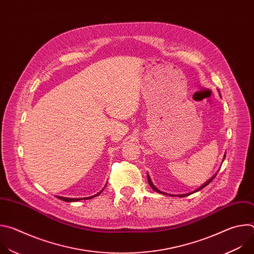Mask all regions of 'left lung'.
<instances>
[{"label": "left lung", "instance_id": "left-lung-1", "mask_svg": "<svg viewBox=\"0 0 254 254\" xmlns=\"http://www.w3.org/2000/svg\"><path fill=\"white\" fill-rule=\"evenodd\" d=\"M225 156L226 155H224V157H223V160L225 159ZM216 175L217 174H215L211 179H209L208 181H207V182L205 183V184H203L201 187H199L196 191H194V192H192V193H187V194H183V195H178V197H186V196H188V195H190V194H193V193H195V192H198V191H200V190H202L204 187H206L207 185H209L211 182H212V181H213V179L216 177ZM148 182H149V184H150V186L154 189V191H156V192H158V193H161V194H164V195H168L167 193H164V192H162V191H160L158 188H156V186L153 184V182H152V180H151V178H150V176H149V174H148ZM170 196H175V195H170Z\"/></svg>", "mask_w": 254, "mask_h": 254}]
</instances>
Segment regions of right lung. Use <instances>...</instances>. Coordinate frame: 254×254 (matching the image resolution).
Instances as JSON below:
<instances>
[{
	"mask_svg": "<svg viewBox=\"0 0 254 254\" xmlns=\"http://www.w3.org/2000/svg\"><path fill=\"white\" fill-rule=\"evenodd\" d=\"M102 191H103V189H102L99 193L95 194L94 196L88 197V198H65V197H61V196H57V198L60 199V200H62V201H65V202H75V201H79V200H81V199H91V198H93V197H95V196H98Z\"/></svg>",
	"mask_w": 254,
	"mask_h": 254,
	"instance_id": "obj_1",
	"label": "right lung"
}]
</instances>
